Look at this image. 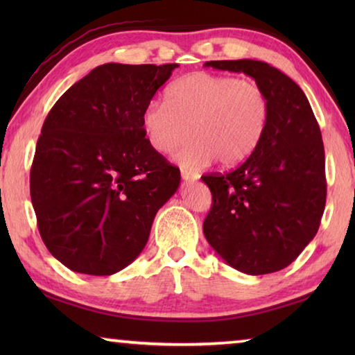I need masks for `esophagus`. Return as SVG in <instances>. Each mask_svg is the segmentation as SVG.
Masks as SVG:
<instances>
[{
	"mask_svg": "<svg viewBox=\"0 0 355 355\" xmlns=\"http://www.w3.org/2000/svg\"><path fill=\"white\" fill-rule=\"evenodd\" d=\"M182 178L184 180V182H196V180L199 178V175H197V173L188 172V171H182Z\"/></svg>",
	"mask_w": 355,
	"mask_h": 355,
	"instance_id": "obj_1",
	"label": "esophagus"
}]
</instances>
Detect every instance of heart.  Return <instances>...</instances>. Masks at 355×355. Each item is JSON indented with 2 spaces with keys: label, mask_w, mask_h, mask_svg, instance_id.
Listing matches in <instances>:
<instances>
[{
  "label": "heart",
  "mask_w": 355,
  "mask_h": 355,
  "mask_svg": "<svg viewBox=\"0 0 355 355\" xmlns=\"http://www.w3.org/2000/svg\"><path fill=\"white\" fill-rule=\"evenodd\" d=\"M269 120L266 92L250 80L213 75H186L172 83L166 103H152L142 112V128L150 146L169 153L192 135L175 153L177 163L189 171L213 164L233 167L255 152Z\"/></svg>",
  "instance_id": "obj_1"
}]
</instances>
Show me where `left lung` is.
Here are the masks:
<instances>
[{"instance_id": "8db88e82", "label": "left lung", "mask_w": 355, "mask_h": 355, "mask_svg": "<svg viewBox=\"0 0 355 355\" xmlns=\"http://www.w3.org/2000/svg\"><path fill=\"white\" fill-rule=\"evenodd\" d=\"M205 67L254 78L269 98V120L260 146L241 166L202 177L213 196L203 233L238 271H280L315 238L326 207L320 125L302 89L272 65L238 59Z\"/></svg>"}]
</instances>
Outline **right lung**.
Masks as SVG:
<instances>
[{"instance_id": "obj_1", "label": "right lung", "mask_w": 355, "mask_h": 355, "mask_svg": "<svg viewBox=\"0 0 355 355\" xmlns=\"http://www.w3.org/2000/svg\"><path fill=\"white\" fill-rule=\"evenodd\" d=\"M178 64L95 67L42 127L31 202L50 254L80 274L111 275L146 248L180 171L146 139L142 112Z\"/></svg>"}]
</instances>
